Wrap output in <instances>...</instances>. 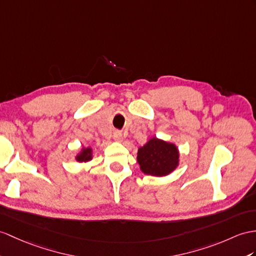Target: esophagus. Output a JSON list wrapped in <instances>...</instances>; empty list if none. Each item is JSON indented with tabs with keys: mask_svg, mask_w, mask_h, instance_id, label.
Listing matches in <instances>:
<instances>
[{
	"mask_svg": "<svg viewBox=\"0 0 256 256\" xmlns=\"http://www.w3.org/2000/svg\"><path fill=\"white\" fill-rule=\"evenodd\" d=\"M113 138L116 141H122V134L120 132H118V130H116V132H114V134H113Z\"/></svg>",
	"mask_w": 256,
	"mask_h": 256,
	"instance_id": "obj_1",
	"label": "esophagus"
}]
</instances>
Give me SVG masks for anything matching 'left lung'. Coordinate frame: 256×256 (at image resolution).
Returning a JSON list of instances; mask_svg holds the SVG:
<instances>
[{
	"label": "left lung",
	"instance_id": "8db88e82",
	"mask_svg": "<svg viewBox=\"0 0 256 256\" xmlns=\"http://www.w3.org/2000/svg\"><path fill=\"white\" fill-rule=\"evenodd\" d=\"M177 148L165 141L153 138L138 151L141 170L151 176H166L178 165Z\"/></svg>",
	"mask_w": 256,
	"mask_h": 256
}]
</instances>
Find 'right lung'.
Listing matches in <instances>:
<instances>
[{"instance_id":"add662e5","label":"right lung","mask_w":256,"mask_h":256,"mask_svg":"<svg viewBox=\"0 0 256 256\" xmlns=\"http://www.w3.org/2000/svg\"><path fill=\"white\" fill-rule=\"evenodd\" d=\"M90 160H91V148H84L77 156V160L79 162H88Z\"/></svg>"}]
</instances>
